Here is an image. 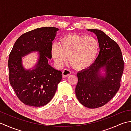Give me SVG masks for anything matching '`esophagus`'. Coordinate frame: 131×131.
<instances>
[{
    "instance_id": "1",
    "label": "esophagus",
    "mask_w": 131,
    "mask_h": 131,
    "mask_svg": "<svg viewBox=\"0 0 131 131\" xmlns=\"http://www.w3.org/2000/svg\"><path fill=\"white\" fill-rule=\"evenodd\" d=\"M71 74V71L68 69H64L62 71V77L65 78L69 76Z\"/></svg>"
}]
</instances>
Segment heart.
Segmentation results:
<instances>
[{"instance_id": "heart-1", "label": "heart", "mask_w": 131, "mask_h": 131, "mask_svg": "<svg viewBox=\"0 0 131 131\" xmlns=\"http://www.w3.org/2000/svg\"><path fill=\"white\" fill-rule=\"evenodd\" d=\"M99 48V42L94 38L72 33L64 36L58 44H52L51 54L57 66H62L68 57L72 68L81 70L94 60Z\"/></svg>"}]
</instances>
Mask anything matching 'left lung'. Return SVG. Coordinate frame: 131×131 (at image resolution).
I'll use <instances>...</instances> for the list:
<instances>
[{
  "mask_svg": "<svg viewBox=\"0 0 131 131\" xmlns=\"http://www.w3.org/2000/svg\"><path fill=\"white\" fill-rule=\"evenodd\" d=\"M97 36L100 52L94 62L77 73L75 88L78 100L88 108L101 107L114 96L121 87L124 61L120 47L101 30L89 29ZM104 68L105 74L101 76Z\"/></svg>",
  "mask_w": 131,
  "mask_h": 131,
  "instance_id": "left-lung-1",
  "label": "left lung"
}]
</instances>
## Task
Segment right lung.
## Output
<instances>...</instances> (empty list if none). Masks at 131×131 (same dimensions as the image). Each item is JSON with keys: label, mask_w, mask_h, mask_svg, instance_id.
I'll use <instances>...</instances> for the list:
<instances>
[{"label": "right lung", "mask_w": 131, "mask_h": 131, "mask_svg": "<svg viewBox=\"0 0 131 131\" xmlns=\"http://www.w3.org/2000/svg\"><path fill=\"white\" fill-rule=\"evenodd\" d=\"M56 27H40L19 37L14 44L8 60L10 84L19 100L26 105L40 107L46 105L53 97L57 85L62 79V72L48 64L52 58V41ZM32 51L40 56L32 70H26L21 57Z\"/></svg>", "instance_id": "1"}]
</instances>
